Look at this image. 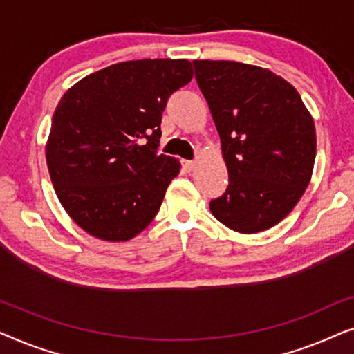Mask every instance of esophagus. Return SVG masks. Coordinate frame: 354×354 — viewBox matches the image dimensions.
<instances>
[{"mask_svg": "<svg viewBox=\"0 0 354 354\" xmlns=\"http://www.w3.org/2000/svg\"><path fill=\"white\" fill-rule=\"evenodd\" d=\"M195 166H196L195 161H182V167L185 172H192L193 169H195Z\"/></svg>", "mask_w": 354, "mask_h": 354, "instance_id": "34e87169", "label": "esophagus"}]
</instances>
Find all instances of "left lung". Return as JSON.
Listing matches in <instances>:
<instances>
[{
	"label": "left lung",
	"instance_id": "obj_1",
	"mask_svg": "<svg viewBox=\"0 0 354 354\" xmlns=\"http://www.w3.org/2000/svg\"><path fill=\"white\" fill-rule=\"evenodd\" d=\"M193 67L229 171L225 193L209 203L212 216L240 234L268 230L290 214L311 180V114L295 86L269 69L209 59Z\"/></svg>",
	"mask_w": 354,
	"mask_h": 354
}]
</instances>
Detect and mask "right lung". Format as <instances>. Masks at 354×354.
<instances>
[{
  "mask_svg": "<svg viewBox=\"0 0 354 354\" xmlns=\"http://www.w3.org/2000/svg\"><path fill=\"white\" fill-rule=\"evenodd\" d=\"M187 59L118 62L84 77L53 114L46 164L62 207L86 234L127 241L158 214L178 159L158 154L169 96Z\"/></svg>",
  "mask_w": 354,
  "mask_h": 354,
  "instance_id": "add662e5",
  "label": "right lung"
}]
</instances>
